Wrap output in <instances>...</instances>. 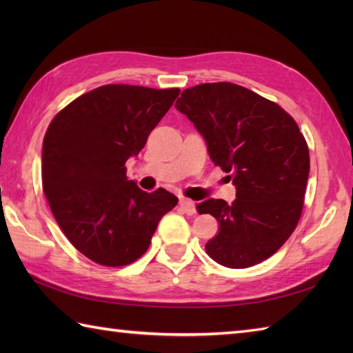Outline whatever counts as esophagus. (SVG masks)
<instances>
[{
    "label": "esophagus",
    "instance_id": "esophagus-1",
    "mask_svg": "<svg viewBox=\"0 0 353 353\" xmlns=\"http://www.w3.org/2000/svg\"><path fill=\"white\" fill-rule=\"evenodd\" d=\"M179 205H181V208L183 209L185 214H188V215L196 214V203H194V201H191L188 199H181Z\"/></svg>",
    "mask_w": 353,
    "mask_h": 353
}]
</instances>
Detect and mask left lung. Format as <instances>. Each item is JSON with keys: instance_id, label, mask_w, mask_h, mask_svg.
<instances>
[{"instance_id": "left-lung-1", "label": "left lung", "mask_w": 353, "mask_h": 353, "mask_svg": "<svg viewBox=\"0 0 353 353\" xmlns=\"http://www.w3.org/2000/svg\"><path fill=\"white\" fill-rule=\"evenodd\" d=\"M176 109L236 188L232 205L221 199L197 205L220 224L206 253L229 268L265 261L294 232L303 209L310 152L296 121L279 104L229 81L185 89Z\"/></svg>"}]
</instances>
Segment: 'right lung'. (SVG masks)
Segmentation results:
<instances>
[{
  "mask_svg": "<svg viewBox=\"0 0 353 353\" xmlns=\"http://www.w3.org/2000/svg\"><path fill=\"white\" fill-rule=\"evenodd\" d=\"M181 89L106 85L83 94L52 119L42 144V185L65 236L86 258L121 267L141 258L179 199L127 181L125 162Z\"/></svg>",
  "mask_w": 353,
  "mask_h": 353,
  "instance_id": "add662e5",
  "label": "right lung"
}]
</instances>
